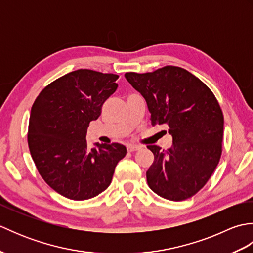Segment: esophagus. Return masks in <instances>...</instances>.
<instances>
[{
    "mask_svg": "<svg viewBox=\"0 0 253 253\" xmlns=\"http://www.w3.org/2000/svg\"><path fill=\"white\" fill-rule=\"evenodd\" d=\"M140 149H141V146H138V144H129V146H127L128 152L137 151V150H140Z\"/></svg>",
    "mask_w": 253,
    "mask_h": 253,
    "instance_id": "obj_1",
    "label": "esophagus"
}]
</instances>
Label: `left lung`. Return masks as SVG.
Listing matches in <instances>:
<instances>
[{"label":"left lung","mask_w":253,"mask_h":253,"mask_svg":"<svg viewBox=\"0 0 253 253\" xmlns=\"http://www.w3.org/2000/svg\"><path fill=\"white\" fill-rule=\"evenodd\" d=\"M125 77L147 102L152 125L169 126L173 146L154 154L147 181L157 195L171 201L195 196L215 170L222 155L224 116L215 95L186 69L165 66Z\"/></svg>","instance_id":"1"}]
</instances>
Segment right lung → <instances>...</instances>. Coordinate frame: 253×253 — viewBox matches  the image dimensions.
<instances>
[{"label":"right lung","instance_id":"right-lung-1","mask_svg":"<svg viewBox=\"0 0 253 253\" xmlns=\"http://www.w3.org/2000/svg\"><path fill=\"white\" fill-rule=\"evenodd\" d=\"M115 74L91 69L68 73L47 84L31 107L28 146L42 178L72 200H87L110 186L117 163L126 155L120 143H95L85 135L102 105L115 92Z\"/></svg>","mask_w":253,"mask_h":253}]
</instances>
